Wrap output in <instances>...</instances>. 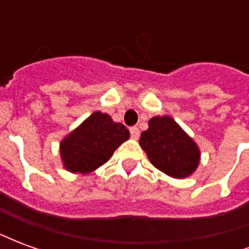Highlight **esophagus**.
<instances>
[{
	"label": "esophagus",
	"mask_w": 249,
	"mask_h": 249,
	"mask_svg": "<svg viewBox=\"0 0 249 249\" xmlns=\"http://www.w3.org/2000/svg\"><path fill=\"white\" fill-rule=\"evenodd\" d=\"M129 130H130V136H132V139L137 140V139L140 137V130H139V128H136V126H132Z\"/></svg>",
	"instance_id": "34e87169"
}]
</instances>
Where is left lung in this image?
I'll return each mask as SVG.
<instances>
[{
  "label": "left lung",
  "mask_w": 249,
  "mask_h": 249,
  "mask_svg": "<svg viewBox=\"0 0 249 249\" xmlns=\"http://www.w3.org/2000/svg\"><path fill=\"white\" fill-rule=\"evenodd\" d=\"M141 133L140 146L149 161L168 176L185 178L200 162V149L192 137L169 116H155Z\"/></svg>",
  "instance_id": "obj_1"
}]
</instances>
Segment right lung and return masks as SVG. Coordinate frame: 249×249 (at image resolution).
<instances>
[{"label": "right lung", "mask_w": 249, "mask_h": 249, "mask_svg": "<svg viewBox=\"0 0 249 249\" xmlns=\"http://www.w3.org/2000/svg\"><path fill=\"white\" fill-rule=\"evenodd\" d=\"M129 130L103 112H94L60 142L64 168L87 175L104 165L113 152L129 139Z\"/></svg>", "instance_id": "right-lung-1"}]
</instances>
